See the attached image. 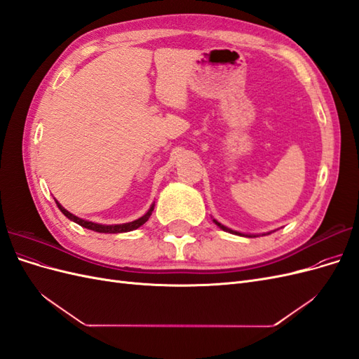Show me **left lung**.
Listing matches in <instances>:
<instances>
[{
    "label": "left lung",
    "instance_id": "1",
    "mask_svg": "<svg viewBox=\"0 0 359 359\" xmlns=\"http://www.w3.org/2000/svg\"><path fill=\"white\" fill-rule=\"evenodd\" d=\"M212 222L220 227V229H223V231H226V232H231V233H235V235H241V236H248V238H253V236H257V235H250V233H241V232H236V231H232V229H229V227H226V226H223L222 223H219L217 222L215 219H212ZM271 232H266V233H264V235H269Z\"/></svg>",
    "mask_w": 359,
    "mask_h": 359
}]
</instances>
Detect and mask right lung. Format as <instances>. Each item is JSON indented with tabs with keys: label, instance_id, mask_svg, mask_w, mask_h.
Masks as SVG:
<instances>
[{
	"label": "right lung",
	"instance_id": "right-lung-1",
	"mask_svg": "<svg viewBox=\"0 0 359 359\" xmlns=\"http://www.w3.org/2000/svg\"><path fill=\"white\" fill-rule=\"evenodd\" d=\"M57 202V201H55ZM57 206L60 208V211L67 217L69 220L78 223L79 226L85 227V229H91L94 232H100V233H119V232H128V231H133V229H137V227L142 226L144 223L148 222L149 215L153 214L154 211V203L149 206V210L145 215L140 217V219L135 220V222H130V223H124V224H99V223H93V222H88V220H83V219H79V217L73 215L72 212H69L66 208H62V206L57 202Z\"/></svg>",
	"mask_w": 359,
	"mask_h": 359
}]
</instances>
